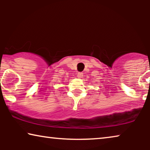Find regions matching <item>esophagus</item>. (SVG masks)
I'll return each mask as SVG.
<instances>
[{
	"label": "esophagus",
	"instance_id": "esophagus-1",
	"mask_svg": "<svg viewBox=\"0 0 150 150\" xmlns=\"http://www.w3.org/2000/svg\"><path fill=\"white\" fill-rule=\"evenodd\" d=\"M77 77L79 78V79H82V78L83 77V74L82 72H79L77 74Z\"/></svg>",
	"mask_w": 150,
	"mask_h": 150
}]
</instances>
